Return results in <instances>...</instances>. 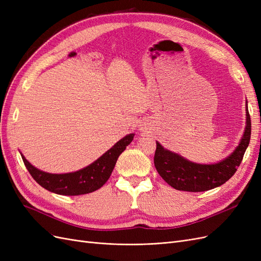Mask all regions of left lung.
<instances>
[{
    "label": "left lung",
    "mask_w": 261,
    "mask_h": 261,
    "mask_svg": "<svg viewBox=\"0 0 261 261\" xmlns=\"http://www.w3.org/2000/svg\"><path fill=\"white\" fill-rule=\"evenodd\" d=\"M250 134L251 122L246 101V126L243 137L239 146L224 160L213 164L194 163L156 143L154 167L160 176L177 191L193 193L209 191L224 184L234 175L249 145Z\"/></svg>",
    "instance_id": "8db88e82"
}]
</instances>
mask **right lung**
<instances>
[{
	"label": "right lung",
	"instance_id": "1",
	"mask_svg": "<svg viewBox=\"0 0 261 261\" xmlns=\"http://www.w3.org/2000/svg\"><path fill=\"white\" fill-rule=\"evenodd\" d=\"M134 135L135 134H128L118 140L111 149L88 167L65 174H52V173L43 172L30 164L22 154L21 158L30 175L43 188L59 195H84L97 191L107 183L109 177L111 176L118 156L132 143Z\"/></svg>",
	"mask_w": 261,
	"mask_h": 261
}]
</instances>
